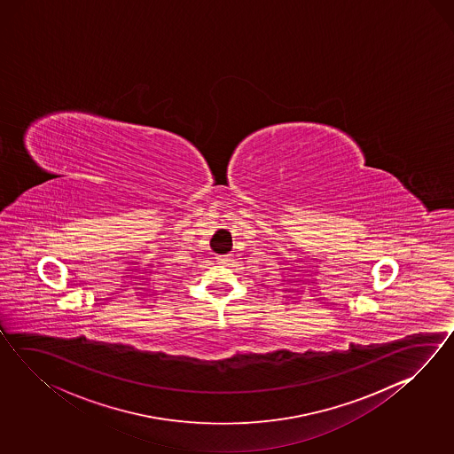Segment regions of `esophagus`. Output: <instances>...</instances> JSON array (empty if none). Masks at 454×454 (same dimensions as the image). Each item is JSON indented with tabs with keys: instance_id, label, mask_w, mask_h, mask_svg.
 I'll list each match as a JSON object with an SVG mask.
<instances>
[{
	"instance_id": "34e87169",
	"label": "esophagus",
	"mask_w": 454,
	"mask_h": 454,
	"mask_svg": "<svg viewBox=\"0 0 454 454\" xmlns=\"http://www.w3.org/2000/svg\"><path fill=\"white\" fill-rule=\"evenodd\" d=\"M216 259H218V262L226 263V265H230L232 262L231 255H218Z\"/></svg>"
}]
</instances>
